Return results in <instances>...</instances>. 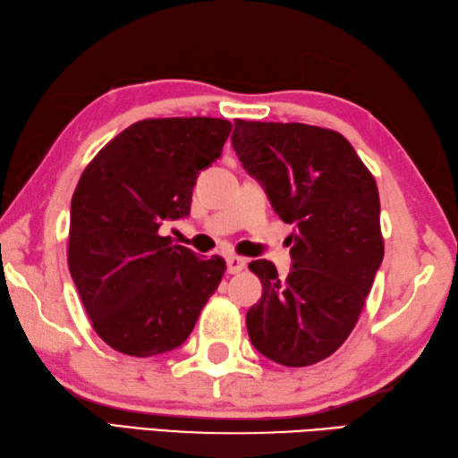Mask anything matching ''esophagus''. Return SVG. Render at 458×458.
<instances>
[{
  "label": "esophagus",
  "mask_w": 458,
  "mask_h": 458,
  "mask_svg": "<svg viewBox=\"0 0 458 458\" xmlns=\"http://www.w3.org/2000/svg\"><path fill=\"white\" fill-rule=\"evenodd\" d=\"M245 267H247V260L245 259L235 257V255L227 257V272L229 274H239Z\"/></svg>",
  "instance_id": "34e87169"
}]
</instances>
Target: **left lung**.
Wrapping results in <instances>:
<instances>
[{"mask_svg": "<svg viewBox=\"0 0 458 458\" xmlns=\"http://www.w3.org/2000/svg\"><path fill=\"white\" fill-rule=\"evenodd\" d=\"M235 148L290 235L292 268L270 260L249 268L262 298L247 313L250 343L284 367L331 357L359 321L384 259L376 180L337 131L235 119Z\"/></svg>", "mask_w": 458, "mask_h": 458, "instance_id": "8db88e82", "label": "left lung"}]
</instances>
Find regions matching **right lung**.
Masks as SVG:
<instances>
[{"label": "right lung", "mask_w": 458, "mask_h": 458, "mask_svg": "<svg viewBox=\"0 0 458 458\" xmlns=\"http://www.w3.org/2000/svg\"><path fill=\"white\" fill-rule=\"evenodd\" d=\"M231 129L216 117L137 121L80 176L68 268L111 349L145 359L180 347L217 290L225 260H201L158 229L188 217L198 174L221 157Z\"/></svg>", "instance_id": "1"}]
</instances>
